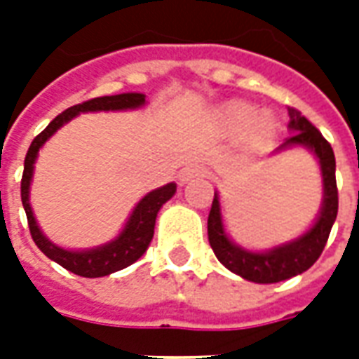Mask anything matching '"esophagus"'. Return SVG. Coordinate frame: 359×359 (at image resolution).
Listing matches in <instances>:
<instances>
[{
	"mask_svg": "<svg viewBox=\"0 0 359 359\" xmlns=\"http://www.w3.org/2000/svg\"><path fill=\"white\" fill-rule=\"evenodd\" d=\"M210 175V171L200 163H192L184 167V171L180 172V180L182 182H188V180H194V179H205Z\"/></svg>",
	"mask_w": 359,
	"mask_h": 359,
	"instance_id": "1",
	"label": "esophagus"
}]
</instances>
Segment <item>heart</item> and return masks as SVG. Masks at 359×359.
<instances>
[{
	"label": "heart",
	"instance_id": "b5f03b06",
	"mask_svg": "<svg viewBox=\"0 0 359 359\" xmlns=\"http://www.w3.org/2000/svg\"><path fill=\"white\" fill-rule=\"evenodd\" d=\"M221 125L225 126L226 130L236 133L242 130V142L248 149H264L273 138L277 123L275 118L271 117L269 113H259L256 115V111L252 105L244 102H231L226 103L225 107L221 109Z\"/></svg>",
	"mask_w": 359,
	"mask_h": 359
}]
</instances>
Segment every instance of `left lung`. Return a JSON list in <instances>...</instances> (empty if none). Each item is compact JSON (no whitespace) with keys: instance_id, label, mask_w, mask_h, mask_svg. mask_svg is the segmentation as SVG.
Masks as SVG:
<instances>
[{"instance_id":"1","label":"left lung","mask_w":359,"mask_h":359,"mask_svg":"<svg viewBox=\"0 0 359 359\" xmlns=\"http://www.w3.org/2000/svg\"><path fill=\"white\" fill-rule=\"evenodd\" d=\"M288 117H290L288 128L292 130V134L283 142V146L278 149L288 148V146H306L316 154L319 165H321L323 208H321L316 225L298 241L278 246L271 252L256 254V252L238 248L229 241L225 229H223V221H221L217 196L213 198L210 217H208V238H210V246L215 252L219 262L225 265L226 269L241 275L242 278L262 283V285L296 277L316 264L323 252L325 244L329 241L332 223L339 213V188H337V177H334L337 163H334L331 144L325 140L323 134L319 133L298 109L288 107Z\"/></svg>"}]
</instances>
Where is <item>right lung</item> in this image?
<instances>
[{"mask_svg":"<svg viewBox=\"0 0 359 359\" xmlns=\"http://www.w3.org/2000/svg\"><path fill=\"white\" fill-rule=\"evenodd\" d=\"M146 102L144 94H117V95H103V97H94L88 102L76 103L73 107H69L63 113H59L57 117L51 121L50 125L43 128L42 133L36 136L30 148L25 157V171H22V179H20V200L25 205L28 219V229L32 234V241L36 246L42 250L46 256L53 259L55 264L65 267L74 275L81 277H105L109 273L121 271L133 265L138 257L148 250L149 242L154 238V226H156V217L159 208L163 205L167 200H171L177 184H167L163 188H157L148 196H144L140 203L134 208L133 215L126 223L125 231L121 233L117 241L105 244L102 248L86 250V252H69L51 244L36 225L34 215L28 203V188H30V179H32V171H34V161L38 156V149L42 148V144L51 134L57 130L59 126H63L67 121H71L74 115L84 113V111H117V109H134L140 107Z\"/></svg>","mask_w":359,"mask_h":359,"instance_id":"1","label":"right lung"}]
</instances>
